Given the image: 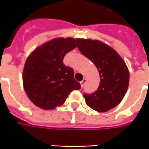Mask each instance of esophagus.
<instances>
[{
	"instance_id": "esophagus-1",
	"label": "esophagus",
	"mask_w": 149,
	"mask_h": 149,
	"mask_svg": "<svg viewBox=\"0 0 149 149\" xmlns=\"http://www.w3.org/2000/svg\"><path fill=\"white\" fill-rule=\"evenodd\" d=\"M85 82H86V79H85V78H84L83 79H82V80L80 81V85H81V86L83 87L84 85V84H85Z\"/></svg>"
}]
</instances>
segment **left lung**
Here are the masks:
<instances>
[{
  "label": "left lung",
  "mask_w": 149,
  "mask_h": 149,
  "mask_svg": "<svg viewBox=\"0 0 149 149\" xmlns=\"http://www.w3.org/2000/svg\"><path fill=\"white\" fill-rule=\"evenodd\" d=\"M76 41L79 51L95 64L100 76L98 89L91 95H84L86 104L95 111H109L122 101L128 90L129 69L107 44L89 39H76Z\"/></svg>",
  "instance_id": "8db88e82"
}]
</instances>
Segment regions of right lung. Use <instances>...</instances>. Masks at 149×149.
<instances>
[{"mask_svg":"<svg viewBox=\"0 0 149 149\" xmlns=\"http://www.w3.org/2000/svg\"><path fill=\"white\" fill-rule=\"evenodd\" d=\"M77 46L74 38H55L40 45L26 60L22 74L23 86L32 103L45 110L62 105L80 84L74 78V70L63 59Z\"/></svg>","mask_w":149,"mask_h":149,"instance_id":"1","label":"right lung"}]
</instances>
